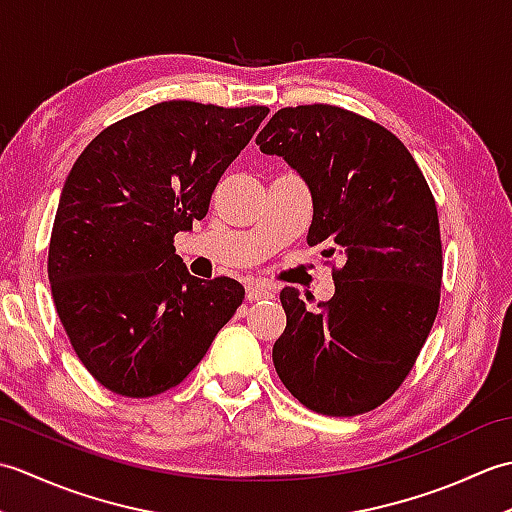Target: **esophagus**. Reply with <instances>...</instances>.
<instances>
[{
  "label": "esophagus",
  "mask_w": 512,
  "mask_h": 512,
  "mask_svg": "<svg viewBox=\"0 0 512 512\" xmlns=\"http://www.w3.org/2000/svg\"><path fill=\"white\" fill-rule=\"evenodd\" d=\"M275 295V290L270 288V286H266V284H248L246 286V299L248 301H262V299H270Z\"/></svg>",
  "instance_id": "esophagus-1"
}]
</instances>
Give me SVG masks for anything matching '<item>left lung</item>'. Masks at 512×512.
<instances>
[{
	"label": "left lung",
	"mask_w": 512,
	"mask_h": 512,
	"mask_svg": "<svg viewBox=\"0 0 512 512\" xmlns=\"http://www.w3.org/2000/svg\"><path fill=\"white\" fill-rule=\"evenodd\" d=\"M312 193L308 244L345 264L334 297L310 312L281 290L286 330L273 347L281 383L323 416H358L411 372L440 306L442 242L436 200L416 160L374 121L336 105L279 110L257 134Z\"/></svg>",
	"instance_id": "obj_1"
}]
</instances>
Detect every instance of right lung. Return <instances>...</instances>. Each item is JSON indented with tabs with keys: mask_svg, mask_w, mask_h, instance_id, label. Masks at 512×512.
I'll return each instance as SVG.
<instances>
[{
	"mask_svg": "<svg viewBox=\"0 0 512 512\" xmlns=\"http://www.w3.org/2000/svg\"><path fill=\"white\" fill-rule=\"evenodd\" d=\"M268 114L264 105L165 101L110 125L76 158L54 215L48 279L85 369L114 394L182 383L242 306L231 277L198 279L173 237Z\"/></svg>",
	"mask_w": 512,
	"mask_h": 512,
	"instance_id": "1",
	"label": "right lung"
}]
</instances>
